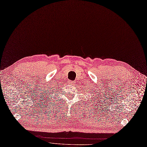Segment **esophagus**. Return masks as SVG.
I'll return each mask as SVG.
<instances>
[{
	"mask_svg": "<svg viewBox=\"0 0 147 147\" xmlns=\"http://www.w3.org/2000/svg\"><path fill=\"white\" fill-rule=\"evenodd\" d=\"M69 84H74V81H72V80H71V81H69Z\"/></svg>",
	"mask_w": 147,
	"mask_h": 147,
	"instance_id": "obj_1",
	"label": "esophagus"
}]
</instances>
